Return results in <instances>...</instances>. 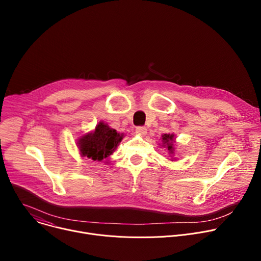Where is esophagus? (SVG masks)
Returning a JSON list of instances; mask_svg holds the SVG:
<instances>
[{
    "mask_svg": "<svg viewBox=\"0 0 261 261\" xmlns=\"http://www.w3.org/2000/svg\"><path fill=\"white\" fill-rule=\"evenodd\" d=\"M135 131H136V133H138L139 135H142V136L146 134V128L143 127V126H138V127H136Z\"/></svg>",
    "mask_w": 261,
    "mask_h": 261,
    "instance_id": "obj_1",
    "label": "esophagus"
}]
</instances>
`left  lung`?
<instances>
[{"mask_svg":"<svg viewBox=\"0 0 261 261\" xmlns=\"http://www.w3.org/2000/svg\"><path fill=\"white\" fill-rule=\"evenodd\" d=\"M162 141L167 145V150L169 151V153L173 154V134H164L162 135Z\"/></svg>","mask_w":261,"mask_h":261,"instance_id":"obj_1","label":"left lung"}]
</instances>
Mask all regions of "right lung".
Masks as SVG:
<instances>
[{
  "label": "right lung",
  "mask_w": 261,
  "mask_h": 261,
  "mask_svg": "<svg viewBox=\"0 0 261 261\" xmlns=\"http://www.w3.org/2000/svg\"><path fill=\"white\" fill-rule=\"evenodd\" d=\"M123 135L104 123L96 126L94 133L87 134L80 140V150L83 156L94 161H102L114 153Z\"/></svg>",
  "instance_id": "right-lung-1"
}]
</instances>
